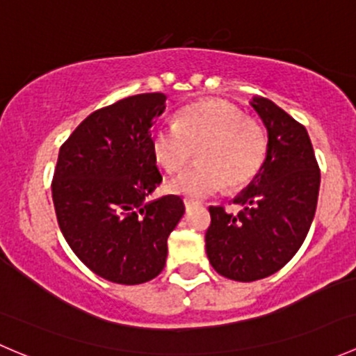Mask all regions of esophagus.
Masks as SVG:
<instances>
[{
	"label": "esophagus",
	"mask_w": 356,
	"mask_h": 356,
	"mask_svg": "<svg viewBox=\"0 0 356 356\" xmlns=\"http://www.w3.org/2000/svg\"><path fill=\"white\" fill-rule=\"evenodd\" d=\"M196 204H198V201H193V200H184V207H186V210H191V208H195Z\"/></svg>",
	"instance_id": "34e87169"
}]
</instances>
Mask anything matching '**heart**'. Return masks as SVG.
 I'll return each mask as SVG.
<instances>
[{
    "mask_svg": "<svg viewBox=\"0 0 356 356\" xmlns=\"http://www.w3.org/2000/svg\"><path fill=\"white\" fill-rule=\"evenodd\" d=\"M149 146L167 172L181 170L198 149V163L172 179L167 189L204 198L225 184L231 189L248 184L264 165L268 141L264 129L234 105L204 99L179 111L175 125L153 127Z\"/></svg>",
    "mask_w": 356,
    "mask_h": 356,
    "instance_id": "heart-1",
    "label": "heart"
}]
</instances>
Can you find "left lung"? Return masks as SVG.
Segmentation results:
<instances>
[{
    "label": "left lung",
    "mask_w": 356,
    "mask_h": 356,
    "mask_svg": "<svg viewBox=\"0 0 356 356\" xmlns=\"http://www.w3.org/2000/svg\"><path fill=\"white\" fill-rule=\"evenodd\" d=\"M267 129L260 172L232 203L238 215L210 207L204 243L211 267L224 277L251 282L281 270L303 245L317 208L321 170L307 129L267 98H253Z\"/></svg>",
    "instance_id": "obj_1"
}]
</instances>
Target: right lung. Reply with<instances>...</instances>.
Wrapping results in <instances>:
<instances>
[{
  "instance_id": "add662e5",
  "label": "right lung",
  "mask_w": 356,
  "mask_h": 356,
  "mask_svg": "<svg viewBox=\"0 0 356 356\" xmlns=\"http://www.w3.org/2000/svg\"><path fill=\"white\" fill-rule=\"evenodd\" d=\"M165 102L163 92H145L92 111L58 153L51 193L63 238L86 267L117 284L163 270L167 239L184 215L179 196L146 200L161 182L149 129Z\"/></svg>"
}]
</instances>
